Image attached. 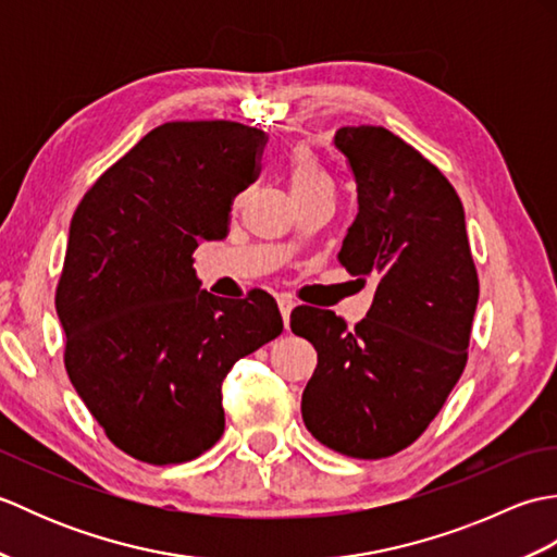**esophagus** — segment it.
Here are the masks:
<instances>
[{"label": "esophagus", "instance_id": "34e87169", "mask_svg": "<svg viewBox=\"0 0 557 557\" xmlns=\"http://www.w3.org/2000/svg\"><path fill=\"white\" fill-rule=\"evenodd\" d=\"M277 306H280L282 321H285V327H287V325H289V313L294 311V306H297V304H294L289 297H280V299H277Z\"/></svg>", "mask_w": 557, "mask_h": 557}]
</instances>
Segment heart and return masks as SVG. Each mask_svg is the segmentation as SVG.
<instances>
[{
	"mask_svg": "<svg viewBox=\"0 0 557 557\" xmlns=\"http://www.w3.org/2000/svg\"><path fill=\"white\" fill-rule=\"evenodd\" d=\"M289 184L292 191H309V188L318 186H330L327 174L323 172L321 164H318L315 156L309 150L299 146L292 152L289 158Z\"/></svg>",
	"mask_w": 557,
	"mask_h": 557,
	"instance_id": "heart-1",
	"label": "heart"
}]
</instances>
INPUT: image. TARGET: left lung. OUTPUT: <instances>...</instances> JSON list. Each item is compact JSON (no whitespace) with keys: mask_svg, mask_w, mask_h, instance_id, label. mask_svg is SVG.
I'll list each match as a JSON object with an SVG mask.
<instances>
[{"mask_svg":"<svg viewBox=\"0 0 557 557\" xmlns=\"http://www.w3.org/2000/svg\"><path fill=\"white\" fill-rule=\"evenodd\" d=\"M333 144L359 200L337 258L375 294L354 330L333 311L292 313L318 351L301 417L335 453L381 459L417 441L457 385L479 277L465 208L435 164L383 126H342Z\"/></svg>","mask_w":557,"mask_h":557,"instance_id":"obj_1","label":"left lung"}]
</instances>
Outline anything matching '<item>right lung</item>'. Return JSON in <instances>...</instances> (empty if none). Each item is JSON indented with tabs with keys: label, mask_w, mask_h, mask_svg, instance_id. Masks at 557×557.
I'll use <instances>...</instances> for the list:
<instances>
[{
	"label": "right lung",
	"mask_w": 557,
	"mask_h": 557,
	"mask_svg": "<svg viewBox=\"0 0 557 557\" xmlns=\"http://www.w3.org/2000/svg\"><path fill=\"white\" fill-rule=\"evenodd\" d=\"M265 132L239 122L152 128L83 196L57 315L66 373L110 441L148 465L203 455L224 431L222 381L282 333L268 292L218 299L194 251L227 236Z\"/></svg>",
	"instance_id": "obj_1"
}]
</instances>
